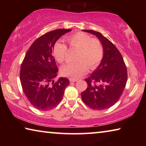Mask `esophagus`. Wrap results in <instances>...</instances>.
Here are the masks:
<instances>
[{"instance_id": "1", "label": "esophagus", "mask_w": 146, "mask_h": 146, "mask_svg": "<svg viewBox=\"0 0 146 146\" xmlns=\"http://www.w3.org/2000/svg\"><path fill=\"white\" fill-rule=\"evenodd\" d=\"M78 80V79H75V78H70V81L71 82H76V81Z\"/></svg>"}]
</instances>
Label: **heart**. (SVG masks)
Segmentation results:
<instances>
[{"instance_id": "heart-1", "label": "heart", "mask_w": 146, "mask_h": 146, "mask_svg": "<svg viewBox=\"0 0 146 146\" xmlns=\"http://www.w3.org/2000/svg\"><path fill=\"white\" fill-rule=\"evenodd\" d=\"M71 48L78 49L76 62L70 63L63 66L61 70L62 75L73 78H78L91 69L97 68L104 56V48L97 38H91L87 33L76 32L67 37ZM68 48L61 42H56L53 48V55L56 61L63 63L66 60Z\"/></svg>"}]
</instances>
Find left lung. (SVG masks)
I'll use <instances>...</instances> for the list:
<instances>
[{
	"instance_id": "8db88e82",
	"label": "left lung",
	"mask_w": 146,
	"mask_h": 146,
	"mask_svg": "<svg viewBox=\"0 0 146 146\" xmlns=\"http://www.w3.org/2000/svg\"><path fill=\"white\" fill-rule=\"evenodd\" d=\"M84 31L97 36L104 48V56L98 68L85 79L88 88L81 94L83 102L95 110H103L118 102L125 87L127 68L116 46L100 32Z\"/></svg>"
}]
</instances>
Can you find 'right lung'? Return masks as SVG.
Masks as SVG:
<instances>
[{"label": "right lung", "instance_id": "1", "mask_svg": "<svg viewBox=\"0 0 146 146\" xmlns=\"http://www.w3.org/2000/svg\"><path fill=\"white\" fill-rule=\"evenodd\" d=\"M69 29H58L48 32L33 42L22 62L20 79L23 90L34 108L48 111L56 107L70 84L67 78L57 76L58 68L52 55L56 41Z\"/></svg>", "mask_w": 146, "mask_h": 146}]
</instances>
